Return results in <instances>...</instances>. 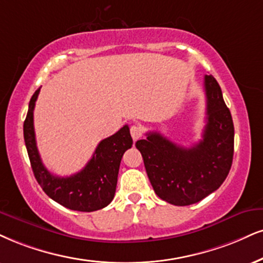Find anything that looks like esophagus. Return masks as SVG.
<instances>
[{
  "label": "esophagus",
  "instance_id": "obj_1",
  "mask_svg": "<svg viewBox=\"0 0 263 263\" xmlns=\"http://www.w3.org/2000/svg\"><path fill=\"white\" fill-rule=\"evenodd\" d=\"M130 134H132V138L133 140L137 141L139 139L141 138V134H142V130L141 128L139 125H132L130 126Z\"/></svg>",
  "mask_w": 263,
  "mask_h": 263
}]
</instances>
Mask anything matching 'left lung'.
I'll return each mask as SVG.
<instances>
[{
    "label": "left lung",
    "mask_w": 263,
    "mask_h": 263,
    "mask_svg": "<svg viewBox=\"0 0 263 263\" xmlns=\"http://www.w3.org/2000/svg\"><path fill=\"white\" fill-rule=\"evenodd\" d=\"M203 86L207 123L202 140L186 148L150 132L135 144L155 193L172 205L199 202L222 185L232 167L234 125L231 111L215 78L205 76Z\"/></svg>",
    "instance_id": "obj_1"
}]
</instances>
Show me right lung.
<instances>
[{"label":"right lung","instance_id":"obj_1","mask_svg":"<svg viewBox=\"0 0 263 263\" xmlns=\"http://www.w3.org/2000/svg\"><path fill=\"white\" fill-rule=\"evenodd\" d=\"M39 92L40 87L31 96L23 126L25 146L37 183L47 196L69 210L92 212L103 209L115 197L123 154L133 145L129 126L124 125L112 137L100 141L91 160L80 172L70 177L53 176L42 163L35 139L34 107Z\"/></svg>","mask_w":263,"mask_h":263}]
</instances>
